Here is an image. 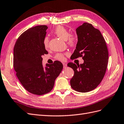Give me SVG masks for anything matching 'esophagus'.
Instances as JSON below:
<instances>
[{"label": "esophagus", "instance_id": "1", "mask_svg": "<svg viewBox=\"0 0 124 124\" xmlns=\"http://www.w3.org/2000/svg\"><path fill=\"white\" fill-rule=\"evenodd\" d=\"M63 68H66V66H67V64H66V63H63Z\"/></svg>", "mask_w": 124, "mask_h": 124}]
</instances>
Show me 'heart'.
Here are the masks:
<instances>
[{
  "mask_svg": "<svg viewBox=\"0 0 124 124\" xmlns=\"http://www.w3.org/2000/svg\"><path fill=\"white\" fill-rule=\"evenodd\" d=\"M54 33L61 39L66 40L67 43L70 46H74L78 42V36L75 33H70V31L66 28L62 26H58L54 30ZM49 39L47 37L44 38L43 40V45L46 49L49 47ZM66 54L62 53H56L54 58L56 60L63 61L65 60V55Z\"/></svg>",
  "mask_w": 124,
  "mask_h": 124,
  "instance_id": "b5f03b06",
  "label": "heart"
}]
</instances>
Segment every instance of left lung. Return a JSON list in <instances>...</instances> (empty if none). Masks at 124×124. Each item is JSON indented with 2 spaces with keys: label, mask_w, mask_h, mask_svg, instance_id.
I'll list each match as a JSON object with an SVG mask.
<instances>
[{
  "label": "left lung",
  "mask_w": 124,
  "mask_h": 124,
  "mask_svg": "<svg viewBox=\"0 0 124 124\" xmlns=\"http://www.w3.org/2000/svg\"><path fill=\"white\" fill-rule=\"evenodd\" d=\"M76 30L78 42L71 59L82 57L84 63L68 64L74 72L70 84L75 91L85 93L95 89L102 81L108 62V52L100 31L92 24L85 23Z\"/></svg>",
  "instance_id": "8db88e82"
}]
</instances>
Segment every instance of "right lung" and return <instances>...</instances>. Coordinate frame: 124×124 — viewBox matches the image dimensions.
Segmentation results:
<instances>
[{
  "label": "right lung",
  "instance_id": "add662e5",
  "mask_svg": "<svg viewBox=\"0 0 124 124\" xmlns=\"http://www.w3.org/2000/svg\"><path fill=\"white\" fill-rule=\"evenodd\" d=\"M47 29L46 26L41 25L25 31L14 49L13 64L18 80L27 91L37 95L52 91L63 67L61 62L55 61L43 68L42 56L48 54L43 45Z\"/></svg>",
  "mask_w": 124,
  "mask_h": 124
}]
</instances>
